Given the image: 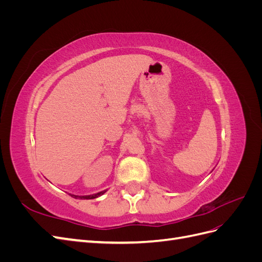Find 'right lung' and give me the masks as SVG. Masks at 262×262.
Instances as JSON below:
<instances>
[{
	"label": "right lung",
	"instance_id": "add662e5",
	"mask_svg": "<svg viewBox=\"0 0 262 262\" xmlns=\"http://www.w3.org/2000/svg\"><path fill=\"white\" fill-rule=\"evenodd\" d=\"M105 192L106 191H100V192H98L96 194H91V195H74V194H70V195L75 198V199H77V198H80V199H95V198H98L99 195L104 194Z\"/></svg>",
	"mask_w": 262,
	"mask_h": 262
}]
</instances>
